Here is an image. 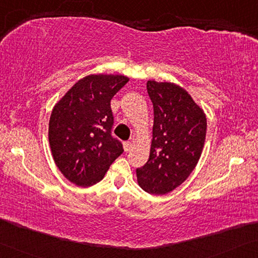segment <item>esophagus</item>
I'll list each match as a JSON object with an SVG mask.
<instances>
[{
	"instance_id": "34e87169",
	"label": "esophagus",
	"mask_w": 258,
	"mask_h": 258,
	"mask_svg": "<svg viewBox=\"0 0 258 258\" xmlns=\"http://www.w3.org/2000/svg\"><path fill=\"white\" fill-rule=\"evenodd\" d=\"M132 146H133L132 142H124V143H123V149H124V151H129Z\"/></svg>"
}]
</instances>
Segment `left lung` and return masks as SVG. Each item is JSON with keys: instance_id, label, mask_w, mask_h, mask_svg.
<instances>
[{"instance_id": "8db88e82", "label": "left lung", "mask_w": 258, "mask_h": 258, "mask_svg": "<svg viewBox=\"0 0 258 258\" xmlns=\"http://www.w3.org/2000/svg\"><path fill=\"white\" fill-rule=\"evenodd\" d=\"M153 105L150 157L136 169L146 192L165 195L187 180L200 160L207 135V116L190 94L174 83L148 81Z\"/></svg>"}]
</instances>
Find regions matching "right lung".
Instances as JSON below:
<instances>
[{"label":"right lung","mask_w":258,"mask_h":258,"mask_svg":"<svg viewBox=\"0 0 258 258\" xmlns=\"http://www.w3.org/2000/svg\"><path fill=\"white\" fill-rule=\"evenodd\" d=\"M129 82L122 75H89L54 106L48 140L54 161L67 179L90 187L104 179L113 161L123 152L112 136L110 100Z\"/></svg>","instance_id":"add662e5"}]
</instances>
